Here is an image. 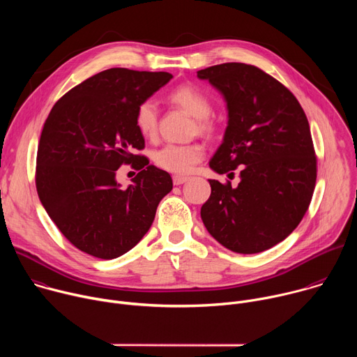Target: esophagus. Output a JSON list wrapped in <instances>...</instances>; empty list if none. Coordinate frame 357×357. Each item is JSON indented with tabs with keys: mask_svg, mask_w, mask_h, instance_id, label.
Segmentation results:
<instances>
[{
	"mask_svg": "<svg viewBox=\"0 0 357 357\" xmlns=\"http://www.w3.org/2000/svg\"><path fill=\"white\" fill-rule=\"evenodd\" d=\"M172 181H174V185H182V183H185V182H188V181H189V176L175 175V176L172 178Z\"/></svg>",
	"mask_w": 357,
	"mask_h": 357,
	"instance_id": "obj_1",
	"label": "esophagus"
}]
</instances>
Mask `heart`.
I'll return each instance as SVG.
<instances>
[{"instance_id":"heart-1","label":"heart","mask_w":357,"mask_h":357,"mask_svg":"<svg viewBox=\"0 0 357 357\" xmlns=\"http://www.w3.org/2000/svg\"><path fill=\"white\" fill-rule=\"evenodd\" d=\"M168 98L196 119V130L208 132L212 130L209 116L213 112L209 96L193 84H181L174 89ZM134 121L144 138H154L158 131V107L152 100H144L137 106ZM205 157V148L200 144H167L154 154L157 167L172 174H188Z\"/></svg>"}]
</instances>
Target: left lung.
<instances>
[{"mask_svg":"<svg viewBox=\"0 0 357 357\" xmlns=\"http://www.w3.org/2000/svg\"><path fill=\"white\" fill-rule=\"evenodd\" d=\"M197 77L223 94L229 112L209 165L229 176L238 169L241 179L236 188L209 179L203 225L234 252L268 250L295 230L314 195L317 155L308 119L296 97L257 66L222 63Z\"/></svg>","mask_w":357,"mask_h":357,"instance_id":"1","label":"left lung"}]
</instances>
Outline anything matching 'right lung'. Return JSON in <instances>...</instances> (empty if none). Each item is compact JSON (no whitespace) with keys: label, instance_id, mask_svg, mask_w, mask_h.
I'll return each mask as SVG.
<instances>
[{"label":"right lung","instance_id":"obj_1","mask_svg":"<svg viewBox=\"0 0 357 357\" xmlns=\"http://www.w3.org/2000/svg\"><path fill=\"white\" fill-rule=\"evenodd\" d=\"M172 79L167 72L113 68L70 89L50 110L38 145L35 183L49 218L80 251L112 260L149 230L171 175L146 157L134 121L137 106ZM140 172L128 188L116 169Z\"/></svg>","mask_w":357,"mask_h":357}]
</instances>
